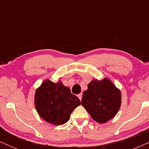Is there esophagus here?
I'll return each mask as SVG.
<instances>
[{"label":"esophagus","mask_w":149,"mask_h":149,"mask_svg":"<svg viewBox=\"0 0 149 149\" xmlns=\"http://www.w3.org/2000/svg\"><path fill=\"white\" fill-rule=\"evenodd\" d=\"M78 97L79 99H80V100H82V93H80V94H79Z\"/></svg>","instance_id":"1"}]
</instances>
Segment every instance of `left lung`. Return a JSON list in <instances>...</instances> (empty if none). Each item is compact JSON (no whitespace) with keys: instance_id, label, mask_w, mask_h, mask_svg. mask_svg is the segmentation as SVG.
I'll list each match as a JSON object with an SVG mask.
<instances>
[{"instance_id":"1","label":"left lung","mask_w":149,"mask_h":149,"mask_svg":"<svg viewBox=\"0 0 149 149\" xmlns=\"http://www.w3.org/2000/svg\"><path fill=\"white\" fill-rule=\"evenodd\" d=\"M121 93L109 78L93 79L83 93L81 105L91 117L104 123L115 117L121 107Z\"/></svg>"}]
</instances>
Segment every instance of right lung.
Wrapping results in <instances>:
<instances>
[{
	"label": "right lung",
	"instance_id": "right-lung-1",
	"mask_svg": "<svg viewBox=\"0 0 149 149\" xmlns=\"http://www.w3.org/2000/svg\"><path fill=\"white\" fill-rule=\"evenodd\" d=\"M80 100L70 92L61 81L54 83L46 79L36 89L34 106L38 115L53 125H63L68 121Z\"/></svg>",
	"mask_w": 149,
	"mask_h": 149
}]
</instances>
